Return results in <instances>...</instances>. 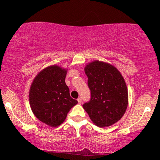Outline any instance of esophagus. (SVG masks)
I'll return each mask as SVG.
<instances>
[{
  "mask_svg": "<svg viewBox=\"0 0 160 160\" xmlns=\"http://www.w3.org/2000/svg\"><path fill=\"white\" fill-rule=\"evenodd\" d=\"M77 100H78V102L79 104H81L82 102V98H78V99H77Z\"/></svg>",
  "mask_w": 160,
  "mask_h": 160,
  "instance_id": "obj_1",
  "label": "esophagus"
}]
</instances>
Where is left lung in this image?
Returning a JSON list of instances; mask_svg holds the SVG:
<instances>
[{"label": "left lung", "mask_w": 160, "mask_h": 160, "mask_svg": "<svg viewBox=\"0 0 160 160\" xmlns=\"http://www.w3.org/2000/svg\"><path fill=\"white\" fill-rule=\"evenodd\" d=\"M91 98L83 108L95 125L109 127L123 117L128 105L126 83L112 65L95 60L86 65Z\"/></svg>", "instance_id": "obj_1"}]
</instances>
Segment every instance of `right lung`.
<instances>
[{
	"label": "right lung",
	"instance_id": "right-lung-1",
	"mask_svg": "<svg viewBox=\"0 0 160 160\" xmlns=\"http://www.w3.org/2000/svg\"><path fill=\"white\" fill-rule=\"evenodd\" d=\"M67 70L54 65L43 69L32 82L29 92L30 108L34 115L47 125L58 127L78 103L70 96L65 82Z\"/></svg>",
	"mask_w": 160,
	"mask_h": 160
}]
</instances>
